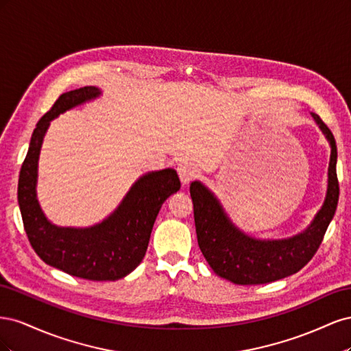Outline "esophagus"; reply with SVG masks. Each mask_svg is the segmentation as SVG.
I'll list each match as a JSON object with an SVG mask.
<instances>
[{
    "instance_id": "obj_1",
    "label": "esophagus",
    "mask_w": 351,
    "mask_h": 351,
    "mask_svg": "<svg viewBox=\"0 0 351 351\" xmlns=\"http://www.w3.org/2000/svg\"><path fill=\"white\" fill-rule=\"evenodd\" d=\"M178 171V177H180V182H182L183 186L189 184L192 180L196 177V167L192 162H182L177 168Z\"/></svg>"
}]
</instances>
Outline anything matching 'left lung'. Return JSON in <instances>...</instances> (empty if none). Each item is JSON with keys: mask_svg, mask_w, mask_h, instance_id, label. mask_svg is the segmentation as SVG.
I'll return each mask as SVG.
<instances>
[{"mask_svg": "<svg viewBox=\"0 0 351 351\" xmlns=\"http://www.w3.org/2000/svg\"><path fill=\"white\" fill-rule=\"evenodd\" d=\"M311 114L331 146V156L324 204L299 234L280 240L254 239L230 219L218 197L204 183L196 180L190 184L199 247L218 277L239 285L272 282L299 272L319 249L338 205L337 145L319 115Z\"/></svg>", "mask_w": 351, "mask_h": 351, "instance_id": "8db88e82", "label": "left lung"}]
</instances>
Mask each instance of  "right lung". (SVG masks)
Instances as JSON below:
<instances>
[{
  "label": "right lung",
  "mask_w": 351,
  "mask_h": 351,
  "mask_svg": "<svg viewBox=\"0 0 351 351\" xmlns=\"http://www.w3.org/2000/svg\"><path fill=\"white\" fill-rule=\"evenodd\" d=\"M101 93L97 86L62 93L38 121L20 169L17 199L27 239L42 261L73 277L115 281L139 267L159 209L182 184L173 168L147 173L136 180L110 217L86 228L58 227L45 217L36 196V183L39 154L48 127L60 114L97 99Z\"/></svg>",
  "instance_id": "obj_1"
}]
</instances>
